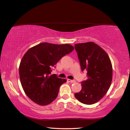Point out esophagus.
Returning a JSON list of instances; mask_svg holds the SVG:
<instances>
[{"instance_id":"esophagus-1","label":"esophagus","mask_w":130,"mask_h":130,"mask_svg":"<svg viewBox=\"0 0 130 130\" xmlns=\"http://www.w3.org/2000/svg\"><path fill=\"white\" fill-rule=\"evenodd\" d=\"M67 82H70V83H73L76 82V81L74 80H70V79H67Z\"/></svg>"}]
</instances>
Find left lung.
Masks as SVG:
<instances>
[{
    "mask_svg": "<svg viewBox=\"0 0 130 130\" xmlns=\"http://www.w3.org/2000/svg\"><path fill=\"white\" fill-rule=\"evenodd\" d=\"M81 69L87 73L82 83V90L74 94L83 104L91 105L104 96L111 83L112 67L107 53L94 42L77 43L74 46Z\"/></svg>",
    "mask_w": 130,
    "mask_h": 130,
    "instance_id": "8db88e82",
    "label": "left lung"
}]
</instances>
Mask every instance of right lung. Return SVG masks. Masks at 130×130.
<instances>
[{
    "label": "right lung",
    "instance_id": "obj_1",
    "mask_svg": "<svg viewBox=\"0 0 130 130\" xmlns=\"http://www.w3.org/2000/svg\"><path fill=\"white\" fill-rule=\"evenodd\" d=\"M74 50L70 44L42 43L29 49L19 66V76L24 93L40 106L57 98L59 88L66 80L51 74L53 67L63 56Z\"/></svg>",
    "mask_w": 130,
    "mask_h": 130
}]
</instances>
